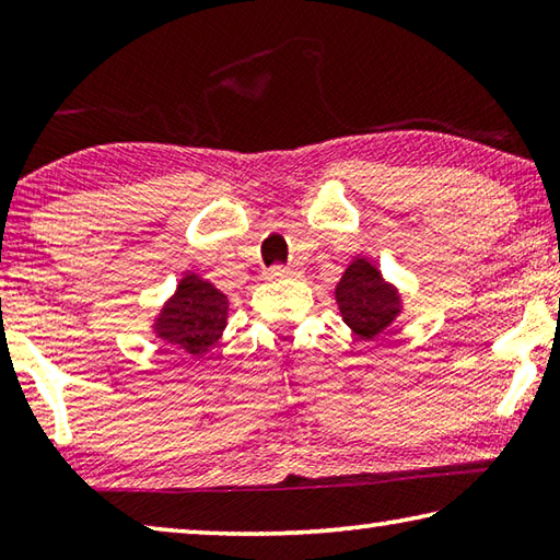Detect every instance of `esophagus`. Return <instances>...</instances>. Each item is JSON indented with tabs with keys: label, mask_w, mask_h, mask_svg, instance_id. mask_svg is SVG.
Here are the masks:
<instances>
[{
	"label": "esophagus",
	"mask_w": 560,
	"mask_h": 560,
	"mask_svg": "<svg viewBox=\"0 0 560 560\" xmlns=\"http://www.w3.org/2000/svg\"><path fill=\"white\" fill-rule=\"evenodd\" d=\"M301 269L296 264H273L271 269H267L269 279H287V277H299Z\"/></svg>",
	"instance_id": "obj_1"
}]
</instances>
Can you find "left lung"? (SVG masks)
Returning <instances> with one entry per match:
<instances>
[{"label": "left lung", "instance_id": "left-lung-1", "mask_svg": "<svg viewBox=\"0 0 560 560\" xmlns=\"http://www.w3.org/2000/svg\"><path fill=\"white\" fill-rule=\"evenodd\" d=\"M336 299L346 324L365 340L381 336L400 311L395 289L387 287L381 271L365 259L350 264L338 283Z\"/></svg>", "mask_w": 560, "mask_h": 560}]
</instances>
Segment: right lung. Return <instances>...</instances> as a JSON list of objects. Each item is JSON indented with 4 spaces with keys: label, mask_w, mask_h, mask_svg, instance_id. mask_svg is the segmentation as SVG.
<instances>
[{
    "label": "right lung",
    "mask_w": 560,
    "mask_h": 560,
    "mask_svg": "<svg viewBox=\"0 0 560 560\" xmlns=\"http://www.w3.org/2000/svg\"><path fill=\"white\" fill-rule=\"evenodd\" d=\"M226 324V299L197 273L179 281L177 293L158 318V336L187 355H202Z\"/></svg>",
    "instance_id": "add662e5"
}]
</instances>
